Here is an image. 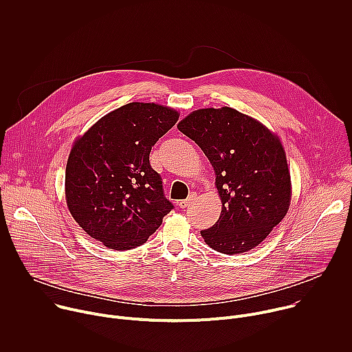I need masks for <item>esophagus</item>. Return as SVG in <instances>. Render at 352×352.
Wrapping results in <instances>:
<instances>
[{"label":"esophagus","instance_id":"34e87169","mask_svg":"<svg viewBox=\"0 0 352 352\" xmlns=\"http://www.w3.org/2000/svg\"><path fill=\"white\" fill-rule=\"evenodd\" d=\"M195 199H196V195H195V193H190L188 199L179 200V202H178V206H179L181 209H185V208H188L189 205H192V204L195 202Z\"/></svg>","mask_w":352,"mask_h":352}]
</instances>
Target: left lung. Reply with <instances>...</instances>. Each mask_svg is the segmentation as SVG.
Returning <instances> with one entry per match:
<instances>
[{
    "label": "left lung",
    "instance_id": "1",
    "mask_svg": "<svg viewBox=\"0 0 352 352\" xmlns=\"http://www.w3.org/2000/svg\"><path fill=\"white\" fill-rule=\"evenodd\" d=\"M178 129L204 150L216 173L223 208L217 223L200 231L205 242L226 255L254 249L289 208L291 177L280 139L231 107L196 110Z\"/></svg>",
    "mask_w": 352,
    "mask_h": 352
}]
</instances>
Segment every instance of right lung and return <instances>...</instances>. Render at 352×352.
<instances>
[{"mask_svg": "<svg viewBox=\"0 0 352 352\" xmlns=\"http://www.w3.org/2000/svg\"><path fill=\"white\" fill-rule=\"evenodd\" d=\"M179 114L155 103H129L100 118L68 157L65 197L75 221L116 250L147 241L174 209L148 162L152 146Z\"/></svg>", "mask_w": 352, "mask_h": 352, "instance_id": "obj_1", "label": "right lung"}]
</instances>
